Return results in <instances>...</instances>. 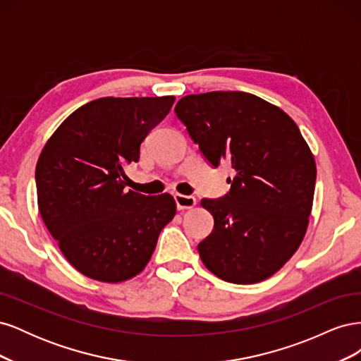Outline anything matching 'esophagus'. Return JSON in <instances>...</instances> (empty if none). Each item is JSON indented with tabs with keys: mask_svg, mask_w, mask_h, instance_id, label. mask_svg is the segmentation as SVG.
<instances>
[{
	"mask_svg": "<svg viewBox=\"0 0 361 361\" xmlns=\"http://www.w3.org/2000/svg\"><path fill=\"white\" fill-rule=\"evenodd\" d=\"M174 202H176V206L179 211L183 209H191V207L195 206L197 200L192 195H183V194H174Z\"/></svg>",
	"mask_w": 361,
	"mask_h": 361,
	"instance_id": "obj_1",
	"label": "esophagus"
}]
</instances>
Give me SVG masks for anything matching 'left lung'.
Returning <instances> with one entry per match:
<instances>
[{
    "label": "left lung",
    "mask_w": 361,
    "mask_h": 361,
    "mask_svg": "<svg viewBox=\"0 0 361 361\" xmlns=\"http://www.w3.org/2000/svg\"><path fill=\"white\" fill-rule=\"evenodd\" d=\"M174 113L211 166L235 171L224 197L200 202L214 216L197 245L204 267L236 285L271 277L298 250L313 204L316 164L297 123L245 92L188 94Z\"/></svg>",
    "instance_id": "obj_1"
}]
</instances>
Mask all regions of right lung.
Returning a JSON list of instances; mask_svg holds the SVG:
<instances>
[{
    "label": "right lung",
    "mask_w": 361,
    "mask_h": 361,
    "mask_svg": "<svg viewBox=\"0 0 361 361\" xmlns=\"http://www.w3.org/2000/svg\"><path fill=\"white\" fill-rule=\"evenodd\" d=\"M174 96L101 97L57 128L36 166L42 220L69 264L85 277L120 283L149 264L176 214L170 194L126 191L125 167L166 117Z\"/></svg>",
    "instance_id": "obj_1"
}]
</instances>
